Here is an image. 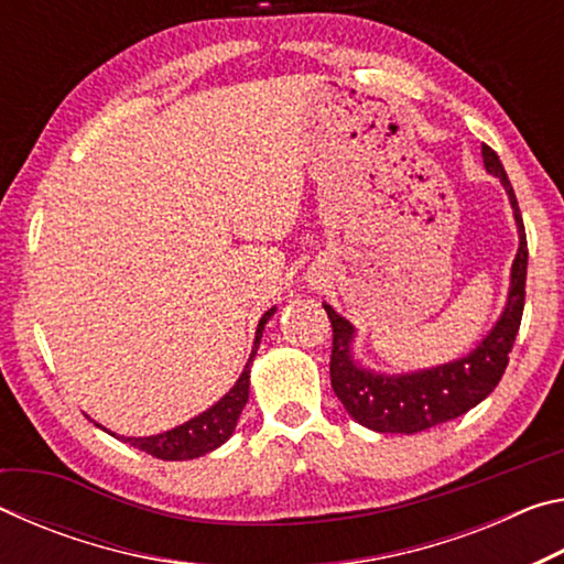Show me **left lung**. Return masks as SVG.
I'll return each instance as SVG.
<instances>
[{"instance_id": "1", "label": "left lung", "mask_w": 564, "mask_h": 564, "mask_svg": "<svg viewBox=\"0 0 564 564\" xmlns=\"http://www.w3.org/2000/svg\"><path fill=\"white\" fill-rule=\"evenodd\" d=\"M485 169L502 181L508 191L514 224H518L520 248L510 271V293L502 316L492 330L485 336L467 356L443 362V366L413 370L403 376H386L362 368L352 360L350 343L356 338V328L338 316L328 303L326 308L333 326V350H330V386L343 408L352 420L370 427L376 433H423L447 420L465 415L467 410L482 403L508 368L514 336L520 330L524 308V279H528V238L520 216L518 198L508 174L500 164V156L490 147L482 144Z\"/></svg>"}]
</instances>
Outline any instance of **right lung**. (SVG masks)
<instances>
[{"mask_svg":"<svg viewBox=\"0 0 564 564\" xmlns=\"http://www.w3.org/2000/svg\"><path fill=\"white\" fill-rule=\"evenodd\" d=\"M273 313H275V305L263 313V318L259 321V328H256L253 350H251V356H248L243 373L238 376L236 386L228 390V393L221 400H218V403H214L212 408L204 410L202 415L186 420L184 425L174 427V431L149 435V437H123V435H117V433H111V435H117L119 441L129 443L133 447H139V451L159 457V460H194V457H202L206 453L216 451L218 445H224L228 437L234 435L238 415H241L243 405L248 403V386H251V362L256 358V350H259L263 326L271 321Z\"/></svg>","mask_w":564,"mask_h":564,"instance_id":"right-lung-1","label":"right lung"}]
</instances>
